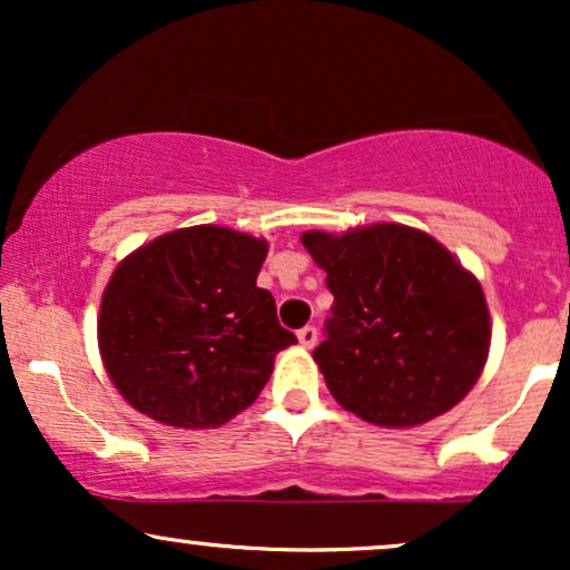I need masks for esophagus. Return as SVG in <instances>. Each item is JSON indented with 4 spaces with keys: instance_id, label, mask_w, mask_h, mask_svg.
Wrapping results in <instances>:
<instances>
[{
    "instance_id": "esophagus-1",
    "label": "esophagus",
    "mask_w": 570,
    "mask_h": 570,
    "mask_svg": "<svg viewBox=\"0 0 570 570\" xmlns=\"http://www.w3.org/2000/svg\"><path fill=\"white\" fill-rule=\"evenodd\" d=\"M297 340H299V345H303V348H313V345L318 343L316 326H303V330L297 332Z\"/></svg>"
}]
</instances>
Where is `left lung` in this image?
Here are the masks:
<instances>
[{"label":"left lung","instance_id":"1","mask_svg":"<svg viewBox=\"0 0 570 570\" xmlns=\"http://www.w3.org/2000/svg\"><path fill=\"white\" fill-rule=\"evenodd\" d=\"M303 246L335 294L313 358L337 404L407 429L472 391L488 362L490 313L480 281L440 240L383 222L303 233Z\"/></svg>","mask_w":570,"mask_h":570}]
</instances>
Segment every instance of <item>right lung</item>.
<instances>
[{
    "label": "right lung",
    "mask_w": 570,
    "mask_h": 570,
    "mask_svg": "<svg viewBox=\"0 0 570 570\" xmlns=\"http://www.w3.org/2000/svg\"><path fill=\"white\" fill-rule=\"evenodd\" d=\"M267 244L219 225L166 233L128 254L98 311V351L134 410L176 429H217L265 389L278 324L257 276Z\"/></svg>",
    "instance_id": "obj_1"
}]
</instances>
